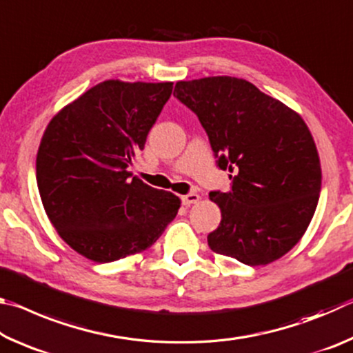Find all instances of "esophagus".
Returning a JSON list of instances; mask_svg holds the SVG:
<instances>
[{"instance_id": "1", "label": "esophagus", "mask_w": 353, "mask_h": 353, "mask_svg": "<svg viewBox=\"0 0 353 353\" xmlns=\"http://www.w3.org/2000/svg\"><path fill=\"white\" fill-rule=\"evenodd\" d=\"M201 196L198 193H188L182 196V204L183 205H191V204H196V202H199Z\"/></svg>"}]
</instances>
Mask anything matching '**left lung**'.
I'll use <instances>...</instances> for the list:
<instances>
[{"label": "left lung", "instance_id": "1", "mask_svg": "<svg viewBox=\"0 0 353 353\" xmlns=\"http://www.w3.org/2000/svg\"><path fill=\"white\" fill-rule=\"evenodd\" d=\"M174 97L198 115L218 166L230 172V190L210 193L221 223L208 246L249 266L279 260L305 234L319 201V155L305 121L238 77L181 81Z\"/></svg>", "mask_w": 353, "mask_h": 353}]
</instances>
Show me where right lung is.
I'll list each match as a JSON object with an SVG mask.
<instances>
[{"mask_svg":"<svg viewBox=\"0 0 353 353\" xmlns=\"http://www.w3.org/2000/svg\"><path fill=\"white\" fill-rule=\"evenodd\" d=\"M171 93L172 82L104 81L46 126L35 162L41 204L62 240L85 259L139 254L176 218V194L128 171Z\"/></svg>","mask_w":353,"mask_h":353,"instance_id":"add662e5","label":"right lung"}]
</instances>
